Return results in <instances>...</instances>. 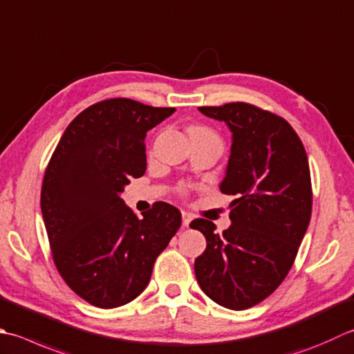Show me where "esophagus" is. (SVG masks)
<instances>
[{
    "instance_id": "obj_1",
    "label": "esophagus",
    "mask_w": 354,
    "mask_h": 354,
    "mask_svg": "<svg viewBox=\"0 0 354 354\" xmlns=\"http://www.w3.org/2000/svg\"><path fill=\"white\" fill-rule=\"evenodd\" d=\"M190 223H192V214L187 213V212H183V225L189 227Z\"/></svg>"
}]
</instances>
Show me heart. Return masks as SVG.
Masks as SVG:
<instances>
[{
	"mask_svg": "<svg viewBox=\"0 0 354 354\" xmlns=\"http://www.w3.org/2000/svg\"><path fill=\"white\" fill-rule=\"evenodd\" d=\"M189 135L190 136H195V135H207V136H214L209 129H204V127H198V126H193L189 129Z\"/></svg>",
	"mask_w": 354,
	"mask_h": 354,
	"instance_id": "heart-1",
	"label": "heart"
}]
</instances>
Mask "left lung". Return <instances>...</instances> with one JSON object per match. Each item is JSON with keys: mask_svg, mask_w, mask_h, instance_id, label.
Returning a JSON list of instances; mask_svg holds the SVG:
<instances>
[{"mask_svg": "<svg viewBox=\"0 0 354 354\" xmlns=\"http://www.w3.org/2000/svg\"><path fill=\"white\" fill-rule=\"evenodd\" d=\"M198 110L232 131L219 189L238 199L223 234L214 233L212 221L190 224L207 241L195 274L212 301L245 310L272 295L293 266L311 216L308 159L299 136L278 115L245 102Z\"/></svg>", "mask_w": 354, "mask_h": 354, "instance_id": "obj_1", "label": "left lung"}]
</instances>
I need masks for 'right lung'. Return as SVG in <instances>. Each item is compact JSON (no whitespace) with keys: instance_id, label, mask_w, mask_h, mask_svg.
<instances>
[{"instance_id":"add662e5","label":"right lung","mask_w":354,"mask_h":354,"mask_svg":"<svg viewBox=\"0 0 354 354\" xmlns=\"http://www.w3.org/2000/svg\"><path fill=\"white\" fill-rule=\"evenodd\" d=\"M176 109L115 98L68 124L48 162L41 212L55 266L73 292L100 308L140 296L156 258L181 225L167 203L138 218L121 199L145 173V136Z\"/></svg>"}]
</instances>
